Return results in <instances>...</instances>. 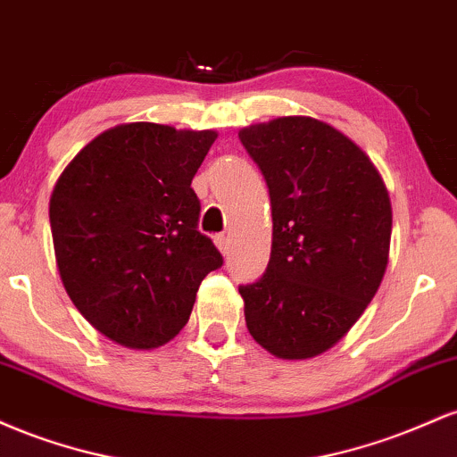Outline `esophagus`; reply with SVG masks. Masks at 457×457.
Wrapping results in <instances>:
<instances>
[{
    "label": "esophagus",
    "mask_w": 457,
    "mask_h": 457,
    "mask_svg": "<svg viewBox=\"0 0 457 457\" xmlns=\"http://www.w3.org/2000/svg\"><path fill=\"white\" fill-rule=\"evenodd\" d=\"M214 245L219 246V251H221L223 255H229V238L225 234H217L214 236Z\"/></svg>",
    "instance_id": "obj_1"
}]
</instances>
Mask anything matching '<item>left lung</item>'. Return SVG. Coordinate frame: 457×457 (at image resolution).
<instances>
[{"label":"left lung","instance_id":"left-lung-1","mask_svg":"<svg viewBox=\"0 0 457 457\" xmlns=\"http://www.w3.org/2000/svg\"><path fill=\"white\" fill-rule=\"evenodd\" d=\"M272 208L270 260L240 286L251 337L277 359L327 353L378 292L391 199L374 162L327 122L287 115L238 133Z\"/></svg>","mask_w":457,"mask_h":457}]
</instances>
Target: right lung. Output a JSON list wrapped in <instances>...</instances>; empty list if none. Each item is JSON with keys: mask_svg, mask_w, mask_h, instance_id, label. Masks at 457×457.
I'll use <instances>...</instances> for the list:
<instances>
[{"mask_svg": "<svg viewBox=\"0 0 457 457\" xmlns=\"http://www.w3.org/2000/svg\"><path fill=\"white\" fill-rule=\"evenodd\" d=\"M214 130L120 124L57 178L49 202L57 270L81 316L135 350L167 344L188 322L199 283L223 264L197 229L193 176Z\"/></svg>", "mask_w": 457, "mask_h": 457, "instance_id": "1", "label": "right lung"}]
</instances>
